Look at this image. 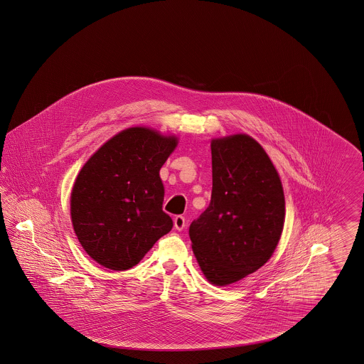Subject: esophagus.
I'll return each instance as SVG.
<instances>
[{
	"instance_id": "34e87169",
	"label": "esophagus",
	"mask_w": 364,
	"mask_h": 364,
	"mask_svg": "<svg viewBox=\"0 0 364 364\" xmlns=\"http://www.w3.org/2000/svg\"><path fill=\"white\" fill-rule=\"evenodd\" d=\"M174 228L177 230H183L186 228V217L183 215H176L173 220Z\"/></svg>"
}]
</instances>
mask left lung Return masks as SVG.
I'll return each mask as SVG.
<instances>
[{
  "mask_svg": "<svg viewBox=\"0 0 364 364\" xmlns=\"http://www.w3.org/2000/svg\"><path fill=\"white\" fill-rule=\"evenodd\" d=\"M211 168V200L192 221L190 239L203 274L225 287L270 259L284 228L285 199L274 165L248 135L214 139Z\"/></svg>",
  "mask_w": 364,
  "mask_h": 364,
  "instance_id": "obj_1",
  "label": "left lung"
}]
</instances>
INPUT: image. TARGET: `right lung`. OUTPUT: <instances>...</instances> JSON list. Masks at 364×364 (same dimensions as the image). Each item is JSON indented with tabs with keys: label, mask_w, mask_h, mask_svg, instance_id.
<instances>
[{
	"label": "right lung",
	"mask_w": 364,
	"mask_h": 364,
	"mask_svg": "<svg viewBox=\"0 0 364 364\" xmlns=\"http://www.w3.org/2000/svg\"><path fill=\"white\" fill-rule=\"evenodd\" d=\"M176 144L174 136L128 128L82 168L70 193V217L82 247L100 264L128 270L171 232L159 169Z\"/></svg>",
	"instance_id": "right-lung-1"
}]
</instances>
